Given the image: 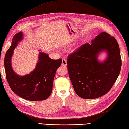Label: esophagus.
<instances>
[{
	"label": "esophagus",
	"instance_id": "esophagus-1",
	"mask_svg": "<svg viewBox=\"0 0 129 129\" xmlns=\"http://www.w3.org/2000/svg\"><path fill=\"white\" fill-rule=\"evenodd\" d=\"M61 66H62V67H66L67 66V60H66L65 59H62Z\"/></svg>",
	"mask_w": 129,
	"mask_h": 129
}]
</instances>
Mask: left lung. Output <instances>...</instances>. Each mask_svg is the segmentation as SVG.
I'll list each match as a JSON object with an SVG mask.
<instances>
[{
  "label": "left lung",
  "instance_id": "obj_1",
  "mask_svg": "<svg viewBox=\"0 0 129 129\" xmlns=\"http://www.w3.org/2000/svg\"><path fill=\"white\" fill-rule=\"evenodd\" d=\"M102 51L108 57L103 62L98 60ZM68 70L74 90L86 99L101 97L110 90L120 74L121 59L115 39L102 32L88 43L82 45L68 56Z\"/></svg>",
  "mask_w": 129,
  "mask_h": 129
}]
</instances>
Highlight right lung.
Wrapping results in <instances>:
<instances>
[{
  "mask_svg": "<svg viewBox=\"0 0 129 129\" xmlns=\"http://www.w3.org/2000/svg\"><path fill=\"white\" fill-rule=\"evenodd\" d=\"M23 37L22 32L16 34L5 54L4 67L6 80L11 90L19 97L29 101L46 100L52 93L55 72L61 65L62 59H51L47 54L40 52L34 70L24 76L17 75L12 68L11 58L14 50Z\"/></svg>",
  "mask_w": 129,
  "mask_h": 129,
  "instance_id": "obj_1",
  "label": "right lung"
}]
</instances>
